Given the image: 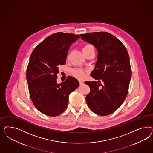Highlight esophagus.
Returning <instances> with one entry per match:
<instances>
[{
    "mask_svg": "<svg viewBox=\"0 0 153 153\" xmlns=\"http://www.w3.org/2000/svg\"><path fill=\"white\" fill-rule=\"evenodd\" d=\"M79 84H80V85H82V84H83V81H81V80H79Z\"/></svg>",
    "mask_w": 153,
    "mask_h": 153,
    "instance_id": "1",
    "label": "esophagus"
}]
</instances>
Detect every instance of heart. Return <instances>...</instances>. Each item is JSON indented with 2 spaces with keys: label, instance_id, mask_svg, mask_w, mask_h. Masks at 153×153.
I'll return each mask as SVG.
<instances>
[{
  "label": "heart",
  "instance_id": "heart-1",
  "mask_svg": "<svg viewBox=\"0 0 153 153\" xmlns=\"http://www.w3.org/2000/svg\"><path fill=\"white\" fill-rule=\"evenodd\" d=\"M88 49H94V48L92 45L88 44V45H86V46H84L82 50ZM74 74L76 77H77L79 79H82L85 76V72L82 70H75L74 71Z\"/></svg>",
  "mask_w": 153,
  "mask_h": 153
}]
</instances>
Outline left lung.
Segmentation results:
<instances>
[{
  "label": "left lung",
  "mask_w": 153,
  "mask_h": 153,
  "mask_svg": "<svg viewBox=\"0 0 153 153\" xmlns=\"http://www.w3.org/2000/svg\"><path fill=\"white\" fill-rule=\"evenodd\" d=\"M80 36L95 46L98 53L90 74L97 82H85L90 88L86 97L87 104L97 115H109L123 104L128 94L131 79L128 52L122 42L109 33L96 32Z\"/></svg>",
  "instance_id": "obj_1"
}]
</instances>
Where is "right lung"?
Instances as JSON below:
<instances>
[{
  "mask_svg": "<svg viewBox=\"0 0 153 153\" xmlns=\"http://www.w3.org/2000/svg\"><path fill=\"white\" fill-rule=\"evenodd\" d=\"M79 35L57 33L46 37L33 51L26 71L30 97L39 111L55 117L67 108L71 93L79 87V81L68 76L58 83L59 66L65 64L70 46Z\"/></svg>",
  "mask_w": 153,
  "mask_h": 153,
  "instance_id": "add662e5",
  "label": "right lung"
}]
</instances>
